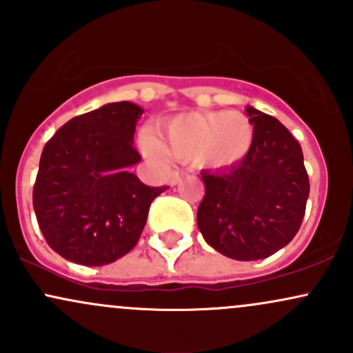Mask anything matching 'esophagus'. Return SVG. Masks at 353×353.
I'll list each match as a JSON object with an SVG mask.
<instances>
[{"label":"esophagus","mask_w":353,"mask_h":353,"mask_svg":"<svg viewBox=\"0 0 353 353\" xmlns=\"http://www.w3.org/2000/svg\"><path fill=\"white\" fill-rule=\"evenodd\" d=\"M181 177H182V172H179V171H174V172L171 174V177H169V184H171V185L179 184V182H181Z\"/></svg>","instance_id":"34e87169"}]
</instances>
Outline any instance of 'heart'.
<instances>
[{
    "label": "heart",
    "instance_id": "b5f03b06",
    "mask_svg": "<svg viewBox=\"0 0 353 353\" xmlns=\"http://www.w3.org/2000/svg\"><path fill=\"white\" fill-rule=\"evenodd\" d=\"M254 143V125L237 111L181 114L159 129L157 141L144 139L145 152L171 154L179 161H196L202 168L228 169L245 159Z\"/></svg>",
    "mask_w": 353,
    "mask_h": 353
}]
</instances>
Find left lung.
Segmentation results:
<instances>
[{"instance_id":"8db88e82","label":"left lung","mask_w":353,"mask_h":353,"mask_svg":"<svg viewBox=\"0 0 353 353\" xmlns=\"http://www.w3.org/2000/svg\"><path fill=\"white\" fill-rule=\"evenodd\" d=\"M254 143L244 161L204 171L205 196L197 209L202 237L222 255L259 261L299 232L310 184L301 144L272 116L247 106Z\"/></svg>"}]
</instances>
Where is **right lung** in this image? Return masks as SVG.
I'll return each instance as SVG.
<instances>
[{
  "label": "right lung",
  "instance_id": "obj_1",
  "mask_svg": "<svg viewBox=\"0 0 353 353\" xmlns=\"http://www.w3.org/2000/svg\"><path fill=\"white\" fill-rule=\"evenodd\" d=\"M143 108L109 103L72 117L44 145L33 189L39 229L54 252L81 265H106L134 249L163 188L129 168Z\"/></svg>",
  "mask_w": 353,
  "mask_h": 353
}]
</instances>
